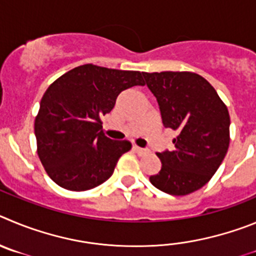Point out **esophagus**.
Segmentation results:
<instances>
[{"instance_id": "esophagus-1", "label": "esophagus", "mask_w": 256, "mask_h": 256, "mask_svg": "<svg viewBox=\"0 0 256 256\" xmlns=\"http://www.w3.org/2000/svg\"><path fill=\"white\" fill-rule=\"evenodd\" d=\"M132 149H134V152H135V153L139 154V156H145V154H146V153H148V152H149L148 149L140 148V146H136V145H134Z\"/></svg>"}]
</instances>
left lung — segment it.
<instances>
[{"label":"left lung","mask_w":256,"mask_h":256,"mask_svg":"<svg viewBox=\"0 0 256 256\" xmlns=\"http://www.w3.org/2000/svg\"><path fill=\"white\" fill-rule=\"evenodd\" d=\"M156 98L164 128L177 132L174 149L156 153L160 172L152 185L170 195H188L206 185L230 145V114L216 89L190 71L142 72Z\"/></svg>","instance_id":"1"}]
</instances>
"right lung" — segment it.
<instances>
[{
  "instance_id": "obj_1",
  "label": "right lung",
  "mask_w": 256,
  "mask_h": 256,
  "mask_svg": "<svg viewBox=\"0 0 256 256\" xmlns=\"http://www.w3.org/2000/svg\"><path fill=\"white\" fill-rule=\"evenodd\" d=\"M144 85L140 71L78 66L48 86L34 122L36 152L48 176L61 188L85 191L112 176L128 140L103 134L100 117L110 114L125 89Z\"/></svg>"
}]
</instances>
